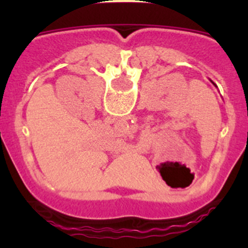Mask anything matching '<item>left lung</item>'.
I'll list each match as a JSON object with an SVG mask.
<instances>
[{
    "label": "left lung",
    "mask_w": 248,
    "mask_h": 248,
    "mask_svg": "<svg viewBox=\"0 0 248 248\" xmlns=\"http://www.w3.org/2000/svg\"><path fill=\"white\" fill-rule=\"evenodd\" d=\"M211 82H212V80H211ZM212 84H214V85H216V84H215V83H214V82H212Z\"/></svg>",
    "instance_id": "left-lung-1"
}]
</instances>
